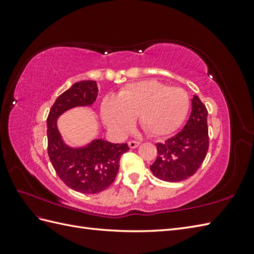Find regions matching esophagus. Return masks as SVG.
I'll list each match as a JSON object with an SVG mask.
<instances>
[{"mask_svg":"<svg viewBox=\"0 0 254 254\" xmlns=\"http://www.w3.org/2000/svg\"><path fill=\"white\" fill-rule=\"evenodd\" d=\"M141 144L138 141H130L128 142V146H130V148H136L138 145Z\"/></svg>","mask_w":254,"mask_h":254,"instance_id":"obj_1","label":"esophagus"}]
</instances>
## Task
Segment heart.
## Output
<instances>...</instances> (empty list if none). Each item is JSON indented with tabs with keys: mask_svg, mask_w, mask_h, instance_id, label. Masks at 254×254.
<instances>
[{
	"mask_svg": "<svg viewBox=\"0 0 254 254\" xmlns=\"http://www.w3.org/2000/svg\"><path fill=\"white\" fill-rule=\"evenodd\" d=\"M189 107L190 99L185 89L157 80H142L123 87L115 99L106 98L101 116L108 127L120 134L130 130L137 117L145 132L164 136L181 126Z\"/></svg>",
	"mask_w": 254,
	"mask_h": 254,
	"instance_id": "heart-1",
	"label": "heart"
}]
</instances>
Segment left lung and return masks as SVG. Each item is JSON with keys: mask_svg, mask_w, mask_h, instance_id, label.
<instances>
[{"mask_svg": "<svg viewBox=\"0 0 254 254\" xmlns=\"http://www.w3.org/2000/svg\"><path fill=\"white\" fill-rule=\"evenodd\" d=\"M207 109L197 96L187 124L165 143H157V158L149 167L153 175L167 182L183 181L193 176L206 157L209 138Z\"/></svg>", "mask_w": 254, "mask_h": 254, "instance_id": "left-lung-1", "label": "left lung"}]
</instances>
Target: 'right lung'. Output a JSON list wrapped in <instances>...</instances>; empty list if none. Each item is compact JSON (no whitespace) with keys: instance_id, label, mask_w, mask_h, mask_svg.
Instances as JSON below:
<instances>
[{"instance_id":"obj_1","label":"right lung","mask_w":254,"mask_h":254,"mask_svg":"<svg viewBox=\"0 0 254 254\" xmlns=\"http://www.w3.org/2000/svg\"><path fill=\"white\" fill-rule=\"evenodd\" d=\"M95 80H82L58 97L47 119L48 155L59 178L74 191L95 194L115 181L121 156L130 147L98 138L87 146L72 148L63 143L57 120L64 111L78 106H90L97 98Z\"/></svg>"}]
</instances>
